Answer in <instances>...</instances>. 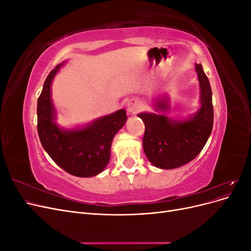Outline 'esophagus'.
Instances as JSON below:
<instances>
[{
    "instance_id": "34e87169",
    "label": "esophagus",
    "mask_w": 251,
    "mask_h": 251,
    "mask_svg": "<svg viewBox=\"0 0 251 251\" xmlns=\"http://www.w3.org/2000/svg\"><path fill=\"white\" fill-rule=\"evenodd\" d=\"M126 110L130 114H136L140 110V103L137 100H131L126 103Z\"/></svg>"
}]
</instances>
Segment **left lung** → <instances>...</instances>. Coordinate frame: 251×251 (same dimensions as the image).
Segmentation results:
<instances>
[{"instance_id":"left-lung-1","label":"left lung","mask_w":251,"mask_h":251,"mask_svg":"<svg viewBox=\"0 0 251 251\" xmlns=\"http://www.w3.org/2000/svg\"><path fill=\"white\" fill-rule=\"evenodd\" d=\"M195 70L199 81L200 105L194 114L184 118L166 116L165 112L171 109L168 94L153 100L154 112L138 114L146 126L142 141L144 154L158 169H177L194 160L211 134L214 108L210 83L201 64H196Z\"/></svg>"}]
</instances>
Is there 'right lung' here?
Here are the masks:
<instances>
[{
  "instance_id": "right-lung-1",
  "label": "right lung",
  "mask_w": 251,
  "mask_h": 251,
  "mask_svg": "<svg viewBox=\"0 0 251 251\" xmlns=\"http://www.w3.org/2000/svg\"><path fill=\"white\" fill-rule=\"evenodd\" d=\"M65 64H58L44 82L37 100V133L43 148L59 168L76 177H94L107 168L113 138L125 126L126 113L120 109L70 128L57 125V110L51 97V86Z\"/></svg>"
}]
</instances>
